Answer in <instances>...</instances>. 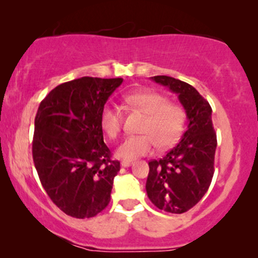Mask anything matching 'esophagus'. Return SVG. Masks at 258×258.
I'll use <instances>...</instances> for the list:
<instances>
[{
  "label": "esophagus",
  "instance_id": "1",
  "mask_svg": "<svg viewBox=\"0 0 258 258\" xmlns=\"http://www.w3.org/2000/svg\"><path fill=\"white\" fill-rule=\"evenodd\" d=\"M132 164L133 162L130 161V160H122V161H121V166L122 167H130Z\"/></svg>",
  "mask_w": 258,
  "mask_h": 258
}]
</instances>
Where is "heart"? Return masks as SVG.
Instances as JSON below:
<instances>
[{
  "label": "heart",
  "mask_w": 258,
  "mask_h": 258,
  "mask_svg": "<svg viewBox=\"0 0 258 258\" xmlns=\"http://www.w3.org/2000/svg\"><path fill=\"white\" fill-rule=\"evenodd\" d=\"M127 105L147 114L141 132L130 136L117 148L121 159L132 160L152 154L156 148H168L178 141L185 123L184 110L179 105L168 102L167 97L154 91H136L123 97ZM100 126L106 136L116 138L122 130V112L119 106L106 104L100 111Z\"/></svg>",
  "instance_id": "obj_1"
}]
</instances>
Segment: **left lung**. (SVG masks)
Here are the masks:
<instances>
[{
	"label": "left lung",
	"instance_id": "8db88e82",
	"mask_svg": "<svg viewBox=\"0 0 258 258\" xmlns=\"http://www.w3.org/2000/svg\"><path fill=\"white\" fill-rule=\"evenodd\" d=\"M178 96L188 126L179 143L160 160L149 162L147 194L158 209L183 214L197 205L214 177L217 137L212 109L193 86L170 76L150 78Z\"/></svg>",
	"mask_w": 258,
	"mask_h": 258
}]
</instances>
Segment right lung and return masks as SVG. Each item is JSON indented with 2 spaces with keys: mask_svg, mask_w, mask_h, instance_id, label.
I'll list each match as a JSON object with an SVG mask.
<instances>
[{
  "mask_svg": "<svg viewBox=\"0 0 258 258\" xmlns=\"http://www.w3.org/2000/svg\"><path fill=\"white\" fill-rule=\"evenodd\" d=\"M123 80L85 78L57 86L35 117L32 158L42 186L68 216L90 218L108 206L120 162L103 139L100 111Z\"/></svg>",
  "mask_w": 258,
  "mask_h": 258,
  "instance_id": "add662e5",
  "label": "right lung"
}]
</instances>
